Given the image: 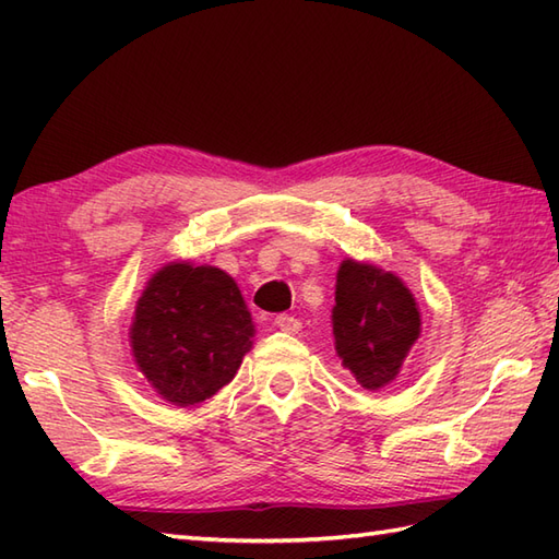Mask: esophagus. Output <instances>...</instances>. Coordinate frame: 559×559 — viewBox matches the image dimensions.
Listing matches in <instances>:
<instances>
[{
	"label": "esophagus",
	"instance_id": "obj_1",
	"mask_svg": "<svg viewBox=\"0 0 559 559\" xmlns=\"http://www.w3.org/2000/svg\"><path fill=\"white\" fill-rule=\"evenodd\" d=\"M274 323H276V326H278L281 331H285V333H297V331L302 329V321L295 319L293 314H278V317L274 319Z\"/></svg>",
	"mask_w": 559,
	"mask_h": 559
}]
</instances>
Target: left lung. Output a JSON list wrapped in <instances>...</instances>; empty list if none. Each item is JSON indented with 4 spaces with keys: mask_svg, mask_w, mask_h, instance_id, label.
<instances>
[{
    "mask_svg": "<svg viewBox=\"0 0 559 559\" xmlns=\"http://www.w3.org/2000/svg\"><path fill=\"white\" fill-rule=\"evenodd\" d=\"M419 309L397 276L347 259L333 307L335 349L367 391L391 383L419 338Z\"/></svg>",
    "mask_w": 559,
    "mask_h": 559,
    "instance_id": "obj_1",
    "label": "left lung"
}]
</instances>
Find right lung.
<instances>
[{"mask_svg":"<svg viewBox=\"0 0 559 559\" xmlns=\"http://www.w3.org/2000/svg\"><path fill=\"white\" fill-rule=\"evenodd\" d=\"M252 333L250 311L228 274L216 266L168 264L140 297L131 343L154 391L188 407L236 376Z\"/></svg>","mask_w":559,"mask_h":559,"instance_id":"right-lung-1","label":"right lung"}]
</instances>
